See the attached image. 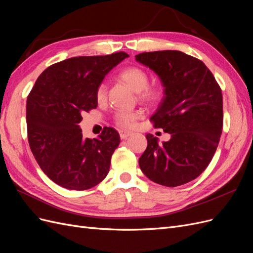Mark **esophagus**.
<instances>
[{"label": "esophagus", "mask_w": 253, "mask_h": 253, "mask_svg": "<svg viewBox=\"0 0 253 253\" xmlns=\"http://www.w3.org/2000/svg\"><path fill=\"white\" fill-rule=\"evenodd\" d=\"M119 135H120V138H121V139H126L128 136L132 135V132L124 131V129H121V131H119Z\"/></svg>", "instance_id": "1"}]
</instances>
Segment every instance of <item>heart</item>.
<instances>
[{
  "label": "heart",
  "mask_w": 253,
  "mask_h": 253,
  "mask_svg": "<svg viewBox=\"0 0 253 253\" xmlns=\"http://www.w3.org/2000/svg\"><path fill=\"white\" fill-rule=\"evenodd\" d=\"M119 78L126 82L135 91L141 101L148 104H155L164 97V87L159 84H149V75L139 66H129L121 71ZM108 95V85L101 82L96 88V99L98 102H103ZM140 117V113L136 111H120L115 114V121L119 126L132 127L135 121Z\"/></svg>",
  "instance_id": "obj_1"
}]
</instances>
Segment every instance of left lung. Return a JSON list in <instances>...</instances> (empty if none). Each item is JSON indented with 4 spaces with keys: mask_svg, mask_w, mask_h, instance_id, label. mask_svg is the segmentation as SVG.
Segmentation results:
<instances>
[{
    "mask_svg": "<svg viewBox=\"0 0 253 253\" xmlns=\"http://www.w3.org/2000/svg\"><path fill=\"white\" fill-rule=\"evenodd\" d=\"M135 58L162 80L165 96L150 120L171 134L163 143L147 134L140 169L159 185H185L206 170L216 151L224 120L221 89L203 61L185 52L149 51Z\"/></svg>",
    "mask_w": 253,
    "mask_h": 253,
    "instance_id": "obj_1",
    "label": "left lung"
}]
</instances>
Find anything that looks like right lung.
Returning <instances> with one entry per match:
<instances>
[{
    "instance_id": "1",
    "label": "right lung",
    "mask_w": 253,
    "mask_h": 253,
    "mask_svg": "<svg viewBox=\"0 0 253 253\" xmlns=\"http://www.w3.org/2000/svg\"><path fill=\"white\" fill-rule=\"evenodd\" d=\"M128 55L73 57L47 67L27 97L26 122L30 150L42 171L57 185L87 190L108 175L120 143L113 127L98 138H83L82 114L96 109V88L105 75Z\"/></svg>"
}]
</instances>
